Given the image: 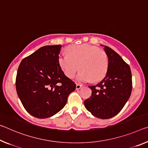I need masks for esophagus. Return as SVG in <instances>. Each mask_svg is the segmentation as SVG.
Here are the masks:
<instances>
[{
	"instance_id": "1",
	"label": "esophagus",
	"mask_w": 148,
	"mask_h": 148,
	"mask_svg": "<svg viewBox=\"0 0 148 148\" xmlns=\"http://www.w3.org/2000/svg\"><path fill=\"white\" fill-rule=\"evenodd\" d=\"M82 87V85H81V84H77L76 86V90H79V89H80Z\"/></svg>"
}]
</instances>
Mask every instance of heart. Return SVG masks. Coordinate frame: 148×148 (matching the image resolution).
Here are the masks:
<instances>
[{
	"instance_id": "1",
	"label": "heart",
	"mask_w": 148,
	"mask_h": 148,
	"mask_svg": "<svg viewBox=\"0 0 148 148\" xmlns=\"http://www.w3.org/2000/svg\"><path fill=\"white\" fill-rule=\"evenodd\" d=\"M66 55L58 58V63L68 78H74L79 69L77 79L81 82L100 81L107 74L109 60L107 53L89 44L74 45L66 49Z\"/></svg>"
}]
</instances>
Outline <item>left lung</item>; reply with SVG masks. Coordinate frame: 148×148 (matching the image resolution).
I'll return each instance as SVG.
<instances>
[{
    "label": "left lung",
    "instance_id": "8db88e82",
    "mask_svg": "<svg viewBox=\"0 0 148 148\" xmlns=\"http://www.w3.org/2000/svg\"><path fill=\"white\" fill-rule=\"evenodd\" d=\"M104 50L109 60L106 76L97 85L89 86L92 93L84 105L93 116L107 119L116 115L125 106L131 94L132 82L129 65L111 48L104 46Z\"/></svg>",
    "mask_w": 148,
    "mask_h": 148
}]
</instances>
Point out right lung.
Segmentation results:
<instances>
[{
	"instance_id": "obj_1",
	"label": "right lung",
	"mask_w": 148,
	"mask_h": 148,
	"mask_svg": "<svg viewBox=\"0 0 148 148\" xmlns=\"http://www.w3.org/2000/svg\"><path fill=\"white\" fill-rule=\"evenodd\" d=\"M61 45H47L23 58L16 79L18 95L25 109L36 118L53 116L65 106L76 84L58 63Z\"/></svg>"
}]
</instances>
